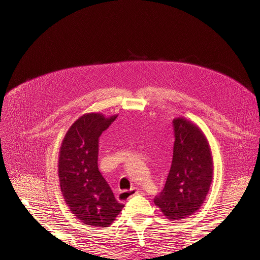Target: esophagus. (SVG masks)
Listing matches in <instances>:
<instances>
[{
	"instance_id": "obj_1",
	"label": "esophagus",
	"mask_w": 260,
	"mask_h": 260,
	"mask_svg": "<svg viewBox=\"0 0 260 260\" xmlns=\"http://www.w3.org/2000/svg\"><path fill=\"white\" fill-rule=\"evenodd\" d=\"M139 190L137 187H132L131 190H129V191H121L119 194H118V200L119 201H121V202H124V201H128L129 199H131L132 196H135V195H137V194H139Z\"/></svg>"
}]
</instances>
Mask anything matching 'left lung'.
Returning a JSON list of instances; mask_svg holds the SVG:
<instances>
[{
	"instance_id": "1",
	"label": "left lung",
	"mask_w": 260,
	"mask_h": 260,
	"mask_svg": "<svg viewBox=\"0 0 260 260\" xmlns=\"http://www.w3.org/2000/svg\"><path fill=\"white\" fill-rule=\"evenodd\" d=\"M174 156L164 190L155 205L170 221L195 214L205 201L214 174L208 141L198 124L184 117L172 121Z\"/></svg>"
}]
</instances>
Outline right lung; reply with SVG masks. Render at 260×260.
<instances>
[{
	"mask_svg": "<svg viewBox=\"0 0 260 260\" xmlns=\"http://www.w3.org/2000/svg\"><path fill=\"white\" fill-rule=\"evenodd\" d=\"M116 118L100 113L82 115L68 129L59 148L62 196L76 218L93 228L109 226L123 208L98 167L99 139Z\"/></svg>",
	"mask_w": 260,
	"mask_h": 260,
	"instance_id": "add662e5",
	"label": "right lung"
}]
</instances>
